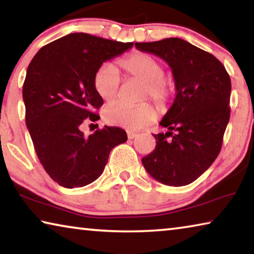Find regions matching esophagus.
Here are the masks:
<instances>
[{
	"label": "esophagus",
	"mask_w": 254,
	"mask_h": 254,
	"mask_svg": "<svg viewBox=\"0 0 254 254\" xmlns=\"http://www.w3.org/2000/svg\"><path fill=\"white\" fill-rule=\"evenodd\" d=\"M137 136V134L136 133H133V132H127V137L130 140H132V139H134V137H136Z\"/></svg>",
	"instance_id": "esophagus-1"
}]
</instances>
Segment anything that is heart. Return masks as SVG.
<instances>
[{
	"mask_svg": "<svg viewBox=\"0 0 254 254\" xmlns=\"http://www.w3.org/2000/svg\"><path fill=\"white\" fill-rule=\"evenodd\" d=\"M126 78L143 81L141 100L150 97L156 103L159 111L165 112L173 96V88L169 80L165 78V68L153 56L145 53H133L118 62ZM120 76L110 64H103L93 76L94 89L105 103H111L118 96ZM157 113L148 103L134 106L114 104L104 112L105 121L111 126L139 130L156 120Z\"/></svg>",
	"mask_w": 254,
	"mask_h": 254,
	"instance_id": "b5f03b06",
	"label": "heart"
}]
</instances>
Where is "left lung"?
<instances>
[{
  "mask_svg": "<svg viewBox=\"0 0 254 254\" xmlns=\"http://www.w3.org/2000/svg\"><path fill=\"white\" fill-rule=\"evenodd\" d=\"M158 56L173 71L176 97L153 134L156 149L142 158L152 178L168 186H186L203 175L221 151L230 120L231 79L213 55L180 38L135 42Z\"/></svg>",
  "mask_w": 254,
  "mask_h": 254,
  "instance_id": "8db88e82",
  "label": "left lung"
}]
</instances>
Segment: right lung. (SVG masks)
I'll return each instance as SVG.
<instances>
[{
    "label": "right lung",
    "mask_w": 254,
    "mask_h": 254,
    "mask_svg": "<svg viewBox=\"0 0 254 254\" xmlns=\"http://www.w3.org/2000/svg\"><path fill=\"white\" fill-rule=\"evenodd\" d=\"M87 33H70L38 51L28 67L22 96L25 123L46 173L65 188L84 187L103 174L111 150L127 132L104 127L85 136L80 124L96 121L103 100L94 89V72L106 60L131 49Z\"/></svg>",
    "instance_id": "add662e5"
}]
</instances>
